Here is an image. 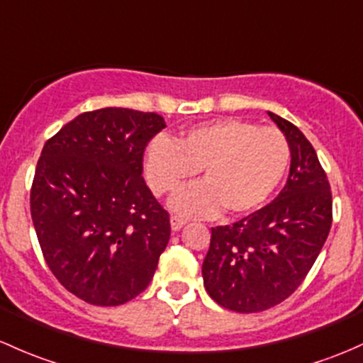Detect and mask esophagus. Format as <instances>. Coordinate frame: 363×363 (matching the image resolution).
Returning a JSON list of instances; mask_svg holds the SVG:
<instances>
[{
  "label": "esophagus",
  "instance_id": "obj_1",
  "mask_svg": "<svg viewBox=\"0 0 363 363\" xmlns=\"http://www.w3.org/2000/svg\"><path fill=\"white\" fill-rule=\"evenodd\" d=\"M184 224H186V220L182 219V217H179V216H172V217H170V228H172V231L182 230V228H184Z\"/></svg>",
  "mask_w": 363,
  "mask_h": 363
}]
</instances>
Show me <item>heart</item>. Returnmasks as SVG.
I'll list each match as a JSON object with an SVG mask.
<instances>
[{"label":"heart","mask_w":363,"mask_h":363,"mask_svg":"<svg viewBox=\"0 0 363 363\" xmlns=\"http://www.w3.org/2000/svg\"><path fill=\"white\" fill-rule=\"evenodd\" d=\"M291 150L277 128L224 118L182 133L177 143L158 137L147 146L146 177L152 193H174L201 170V182L186 186L170 200L186 217L247 216L261 208L280 186Z\"/></svg>","instance_id":"b5f03b06"}]
</instances>
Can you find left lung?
Listing matches in <instances>:
<instances>
[{
	"mask_svg": "<svg viewBox=\"0 0 363 363\" xmlns=\"http://www.w3.org/2000/svg\"><path fill=\"white\" fill-rule=\"evenodd\" d=\"M291 150L280 194L231 226L212 228L201 274L208 296L236 313L277 306L303 284L333 224L327 175L304 133L268 113Z\"/></svg>",
	"mask_w": 363,
	"mask_h": 363,
	"instance_id": "1",
	"label": "left lung"
}]
</instances>
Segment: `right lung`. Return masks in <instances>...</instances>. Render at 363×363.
<instances>
[{"label":"right lung","mask_w":363,"mask_h":363,"mask_svg":"<svg viewBox=\"0 0 363 363\" xmlns=\"http://www.w3.org/2000/svg\"><path fill=\"white\" fill-rule=\"evenodd\" d=\"M165 120L104 108L47 140L30 189V217L48 268L94 306H118L150 285L170 219L143 179V155Z\"/></svg>","instance_id":"add662e5"}]
</instances>
